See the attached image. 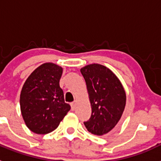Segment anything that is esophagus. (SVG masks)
Masks as SVG:
<instances>
[{"label":"esophagus","instance_id":"obj_1","mask_svg":"<svg viewBox=\"0 0 161 161\" xmlns=\"http://www.w3.org/2000/svg\"><path fill=\"white\" fill-rule=\"evenodd\" d=\"M71 107H72V110H74V109H75V108H76V102H73L71 103Z\"/></svg>","mask_w":161,"mask_h":161}]
</instances>
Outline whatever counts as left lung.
Listing matches in <instances>:
<instances>
[{"mask_svg":"<svg viewBox=\"0 0 161 161\" xmlns=\"http://www.w3.org/2000/svg\"><path fill=\"white\" fill-rule=\"evenodd\" d=\"M80 72L87 85L92 107L90 119L84 122L85 127L97 136L111 133L120 123L126 106L123 85L114 73L103 65H87Z\"/></svg>","mask_w":161,"mask_h":161,"instance_id":"1","label":"left lung"}]
</instances>
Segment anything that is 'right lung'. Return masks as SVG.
<instances>
[{
	"instance_id": "1",
	"label": "right lung",
	"mask_w": 161,
	"mask_h": 161,
	"mask_svg": "<svg viewBox=\"0 0 161 161\" xmlns=\"http://www.w3.org/2000/svg\"><path fill=\"white\" fill-rule=\"evenodd\" d=\"M62 72L61 67L46 63L25 80L20 95V106L25 125L31 131L40 135L53 131L70 110L59 87Z\"/></svg>"
}]
</instances>
